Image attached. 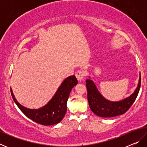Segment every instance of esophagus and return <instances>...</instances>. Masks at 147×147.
I'll use <instances>...</instances> for the list:
<instances>
[{
    "label": "esophagus",
    "mask_w": 147,
    "mask_h": 147,
    "mask_svg": "<svg viewBox=\"0 0 147 147\" xmlns=\"http://www.w3.org/2000/svg\"><path fill=\"white\" fill-rule=\"evenodd\" d=\"M84 75H85V74H84V72L83 71H78L75 74V76L76 77V78L78 79V81H82L84 78Z\"/></svg>",
    "instance_id": "esophagus-1"
}]
</instances>
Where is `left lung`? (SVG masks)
Returning a JSON list of instances; mask_svg holds the SVG:
<instances>
[{"mask_svg": "<svg viewBox=\"0 0 147 147\" xmlns=\"http://www.w3.org/2000/svg\"><path fill=\"white\" fill-rule=\"evenodd\" d=\"M141 76L138 88L129 97L119 102H111L104 98L99 93L93 81L86 80L88 99L90 109L96 115L102 117H112L126 113L135 102L141 86Z\"/></svg>", "mask_w": 147, "mask_h": 147, "instance_id": "1", "label": "left lung"}]
</instances>
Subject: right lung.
I'll return each mask as SVG.
<instances>
[{"mask_svg": "<svg viewBox=\"0 0 147 147\" xmlns=\"http://www.w3.org/2000/svg\"><path fill=\"white\" fill-rule=\"evenodd\" d=\"M78 84L74 75L69 76L62 82L53 98L49 102L38 109H30L21 106L14 97L11 90V96L18 108L27 117L42 125L50 126L59 123L63 119L67 111V102L69 94Z\"/></svg>", "mask_w": 147, "mask_h": 147, "instance_id": "add662e5", "label": "right lung"}]
</instances>
